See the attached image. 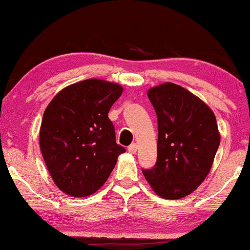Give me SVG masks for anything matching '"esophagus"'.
Masks as SVG:
<instances>
[{
    "mask_svg": "<svg viewBox=\"0 0 250 250\" xmlns=\"http://www.w3.org/2000/svg\"><path fill=\"white\" fill-rule=\"evenodd\" d=\"M136 150H137V145H136V143H131V145L128 147L129 153L135 154V153H136Z\"/></svg>",
    "mask_w": 250,
    "mask_h": 250,
    "instance_id": "34e87169",
    "label": "esophagus"
}]
</instances>
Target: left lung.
I'll use <instances>...</instances> for the list:
<instances>
[{
  "mask_svg": "<svg viewBox=\"0 0 250 250\" xmlns=\"http://www.w3.org/2000/svg\"><path fill=\"white\" fill-rule=\"evenodd\" d=\"M148 99L157 116V161L142 173L159 196L182 199L210 171L220 146L216 119L205 102L175 83L149 89Z\"/></svg>",
  "mask_w": 250,
  "mask_h": 250,
  "instance_id": "1",
  "label": "left lung"
}]
</instances>
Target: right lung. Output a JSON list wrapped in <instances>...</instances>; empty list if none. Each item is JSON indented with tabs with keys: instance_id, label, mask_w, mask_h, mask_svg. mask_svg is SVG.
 <instances>
[{
	"instance_id": "obj_1",
	"label": "right lung",
	"mask_w": 250,
	"mask_h": 250,
	"mask_svg": "<svg viewBox=\"0 0 250 250\" xmlns=\"http://www.w3.org/2000/svg\"><path fill=\"white\" fill-rule=\"evenodd\" d=\"M122 91L116 83L89 79L62 89L45 108L40 148L54 182L65 194L95 193L125 151L116 143L108 117Z\"/></svg>"
}]
</instances>
